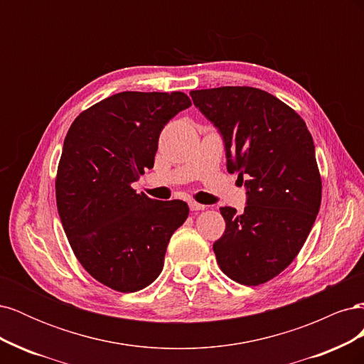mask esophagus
<instances>
[{
  "label": "esophagus",
  "mask_w": 364,
  "mask_h": 364,
  "mask_svg": "<svg viewBox=\"0 0 364 364\" xmlns=\"http://www.w3.org/2000/svg\"><path fill=\"white\" fill-rule=\"evenodd\" d=\"M188 205H190L191 211H202V209H205V205H200V203H197V202H190Z\"/></svg>",
  "instance_id": "1"
}]
</instances>
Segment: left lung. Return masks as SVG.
Wrapping results in <instances>:
<instances>
[{"label": "left lung", "instance_id": "left-lung-1", "mask_svg": "<svg viewBox=\"0 0 364 364\" xmlns=\"http://www.w3.org/2000/svg\"><path fill=\"white\" fill-rule=\"evenodd\" d=\"M190 95L223 139L228 171L246 178L245 213L220 208L226 229L213 245L218 266L235 282H267L296 258L321 208L313 136L291 107L257 87Z\"/></svg>", "mask_w": 364, "mask_h": 364}]
</instances>
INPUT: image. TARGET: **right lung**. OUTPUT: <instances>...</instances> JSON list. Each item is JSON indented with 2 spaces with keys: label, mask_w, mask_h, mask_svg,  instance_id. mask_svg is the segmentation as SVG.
Instances as JSON below:
<instances>
[{
  "label": "right lung",
  "mask_w": 364,
  "mask_h": 364,
  "mask_svg": "<svg viewBox=\"0 0 364 364\" xmlns=\"http://www.w3.org/2000/svg\"><path fill=\"white\" fill-rule=\"evenodd\" d=\"M190 106L183 92H119L83 111L63 141V230L85 270L117 291L142 290L159 277L168 241L188 217L185 202L153 200L132 183L153 168L165 124Z\"/></svg>",
  "instance_id": "add662e5"
}]
</instances>
